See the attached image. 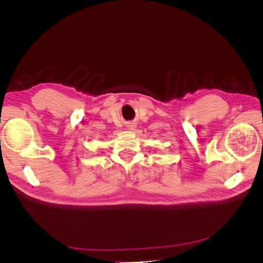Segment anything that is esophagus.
<instances>
[{"label": "esophagus", "instance_id": "34e87169", "mask_svg": "<svg viewBox=\"0 0 263 263\" xmlns=\"http://www.w3.org/2000/svg\"><path fill=\"white\" fill-rule=\"evenodd\" d=\"M127 127H128V129L133 130V129L135 128V125H134V124H129V125H128V126H127Z\"/></svg>", "mask_w": 263, "mask_h": 263}]
</instances>
